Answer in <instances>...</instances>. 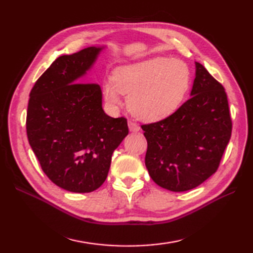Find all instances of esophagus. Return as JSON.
Masks as SVG:
<instances>
[{"label": "esophagus", "instance_id": "obj_1", "mask_svg": "<svg viewBox=\"0 0 253 253\" xmlns=\"http://www.w3.org/2000/svg\"><path fill=\"white\" fill-rule=\"evenodd\" d=\"M128 128H129V130L132 131V132H137V131L140 130V127H139L138 124L133 123L131 121L128 122Z\"/></svg>", "mask_w": 253, "mask_h": 253}]
</instances>
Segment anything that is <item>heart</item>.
Returning a JSON list of instances; mask_svg holds the SVG:
<instances>
[{
	"label": "heart",
	"instance_id": "b5f03b06",
	"mask_svg": "<svg viewBox=\"0 0 253 253\" xmlns=\"http://www.w3.org/2000/svg\"><path fill=\"white\" fill-rule=\"evenodd\" d=\"M189 82V68L184 62L157 56L116 68L102 88L111 104H120L122 93L129 94L128 106L133 115L143 121H159L180 105Z\"/></svg>",
	"mask_w": 253,
	"mask_h": 253
}]
</instances>
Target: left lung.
<instances>
[{"label": "left lung", "instance_id": "8db88e82", "mask_svg": "<svg viewBox=\"0 0 253 253\" xmlns=\"http://www.w3.org/2000/svg\"><path fill=\"white\" fill-rule=\"evenodd\" d=\"M190 96L165 120L141 126L150 177L175 192L193 189L215 173L232 135L225 89L198 62Z\"/></svg>", "mask_w": 253, "mask_h": 253}]
</instances>
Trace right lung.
Segmentation results:
<instances>
[{
	"label": "right lung",
	"mask_w": 253,
	"mask_h": 253,
	"mask_svg": "<svg viewBox=\"0 0 253 253\" xmlns=\"http://www.w3.org/2000/svg\"><path fill=\"white\" fill-rule=\"evenodd\" d=\"M103 49L89 46L57 57L29 94V144L44 174L67 191L98 189L113 152L128 135L126 118H113L102 109L100 85L82 80Z\"/></svg>",
	"instance_id": "1"
}]
</instances>
